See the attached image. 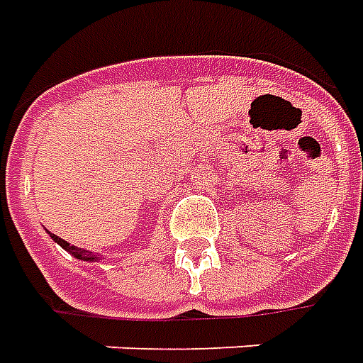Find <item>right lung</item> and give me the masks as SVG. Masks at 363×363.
<instances>
[{
    "instance_id": "add662e5",
    "label": "right lung",
    "mask_w": 363,
    "mask_h": 363,
    "mask_svg": "<svg viewBox=\"0 0 363 363\" xmlns=\"http://www.w3.org/2000/svg\"><path fill=\"white\" fill-rule=\"evenodd\" d=\"M50 236H52L54 242L60 244V246H62L64 250L70 252V254H72V256H74V258L84 259V262H95V259H97V256H94V252L84 250V248H78V246H72V244H68V242H66V240H62V238H58V236L52 235V233H50Z\"/></svg>"
}]
</instances>
